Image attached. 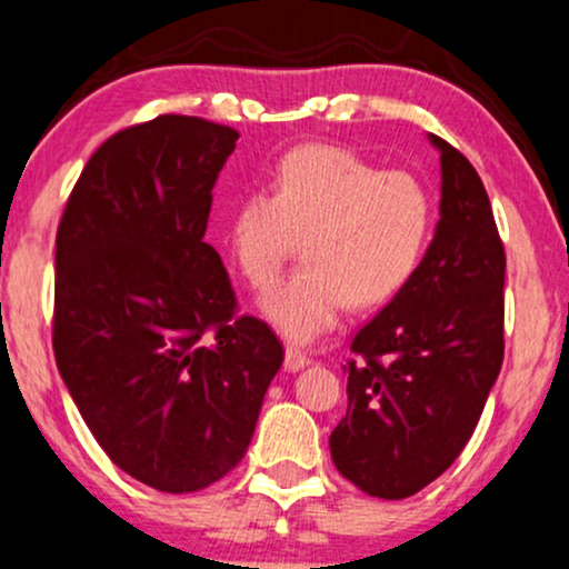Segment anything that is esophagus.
<instances>
[{
  "instance_id": "obj_1",
  "label": "esophagus",
  "mask_w": 569,
  "mask_h": 569,
  "mask_svg": "<svg viewBox=\"0 0 569 569\" xmlns=\"http://www.w3.org/2000/svg\"><path fill=\"white\" fill-rule=\"evenodd\" d=\"M306 365H311L309 353L296 349V346H287V351H284V370L296 372V370H303Z\"/></svg>"
}]
</instances>
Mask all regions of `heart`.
Masks as SVG:
<instances>
[{"label":"heart","instance_id":"obj_1","mask_svg":"<svg viewBox=\"0 0 569 569\" xmlns=\"http://www.w3.org/2000/svg\"><path fill=\"white\" fill-rule=\"evenodd\" d=\"M437 207L423 180L383 170L338 146H303L277 164L271 193L233 204L229 250L256 290H271L298 242L306 266L263 300V313L292 343L336 327L346 306L372 309L416 277Z\"/></svg>","mask_w":569,"mask_h":569}]
</instances>
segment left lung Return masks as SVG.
<instances>
[{"instance_id": "8db88e82", "label": "left lung", "mask_w": 569, "mask_h": 569, "mask_svg": "<svg viewBox=\"0 0 569 569\" xmlns=\"http://www.w3.org/2000/svg\"><path fill=\"white\" fill-rule=\"evenodd\" d=\"M442 218L416 277L351 340L349 410L330 433L336 469L402 500L456 463L503 365L506 250L490 197L447 140Z\"/></svg>"}]
</instances>
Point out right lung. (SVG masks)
<instances>
[{"label":"right lung","instance_id":"obj_1","mask_svg":"<svg viewBox=\"0 0 569 569\" xmlns=\"http://www.w3.org/2000/svg\"><path fill=\"white\" fill-rule=\"evenodd\" d=\"M239 132L162 113L98 146L56 237L52 351L103 452L159 492L237 469L284 349L204 242Z\"/></svg>","mask_w":569,"mask_h":569}]
</instances>
